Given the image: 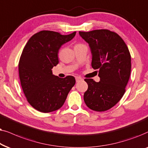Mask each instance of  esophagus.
<instances>
[{
    "label": "esophagus",
    "mask_w": 148,
    "mask_h": 148,
    "mask_svg": "<svg viewBox=\"0 0 148 148\" xmlns=\"http://www.w3.org/2000/svg\"><path fill=\"white\" fill-rule=\"evenodd\" d=\"M82 80V78H80V77H76V82H79V81H80V80Z\"/></svg>",
    "instance_id": "34e87169"
}]
</instances>
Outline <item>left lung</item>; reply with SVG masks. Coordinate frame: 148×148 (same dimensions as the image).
<instances>
[{"label": "left lung", "mask_w": 148, "mask_h": 148, "mask_svg": "<svg viewBox=\"0 0 148 148\" xmlns=\"http://www.w3.org/2000/svg\"><path fill=\"white\" fill-rule=\"evenodd\" d=\"M89 45L92 54L91 66L99 70V82L85 78L88 89L84 101L94 111L103 112L119 102L125 94L131 70L129 49L123 38L108 29L79 32Z\"/></svg>", "instance_id": "obj_1"}]
</instances>
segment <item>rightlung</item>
Masks as SVG:
<instances>
[{"label": "right lung", "instance_id": "add662e5", "mask_svg": "<svg viewBox=\"0 0 148 148\" xmlns=\"http://www.w3.org/2000/svg\"><path fill=\"white\" fill-rule=\"evenodd\" d=\"M76 33L62 35L40 31L29 39L23 49L19 62L21 85L27 101L39 112L48 113L62 108L76 83L74 76L62 78L51 70L59 63V49Z\"/></svg>", "mask_w": 148, "mask_h": 148}]
</instances>
